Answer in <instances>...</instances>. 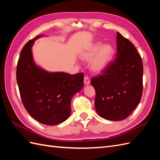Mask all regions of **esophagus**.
<instances>
[{
  "label": "esophagus",
  "mask_w": 160,
  "mask_h": 160,
  "mask_svg": "<svg viewBox=\"0 0 160 160\" xmlns=\"http://www.w3.org/2000/svg\"><path fill=\"white\" fill-rule=\"evenodd\" d=\"M84 83L85 85H88L91 83V80H90L89 77L87 76H85L84 78Z\"/></svg>",
  "instance_id": "obj_1"
}]
</instances>
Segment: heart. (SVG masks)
<instances>
[{
	"mask_svg": "<svg viewBox=\"0 0 160 160\" xmlns=\"http://www.w3.org/2000/svg\"><path fill=\"white\" fill-rule=\"evenodd\" d=\"M114 49L112 45L104 44L101 42H97L91 44L87 51H85L82 58L87 61H91V69L94 72L103 71L108 66L113 58Z\"/></svg>",
	"mask_w": 160,
	"mask_h": 160,
	"instance_id": "1",
	"label": "heart"
}]
</instances>
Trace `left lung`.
<instances>
[{
  "instance_id": "1",
  "label": "left lung",
  "mask_w": 160,
  "mask_h": 160,
  "mask_svg": "<svg viewBox=\"0 0 160 160\" xmlns=\"http://www.w3.org/2000/svg\"><path fill=\"white\" fill-rule=\"evenodd\" d=\"M116 55L91 82L96 92L97 113L105 119L120 121L129 116L141 101L143 65L137 48L119 32Z\"/></svg>"
}]
</instances>
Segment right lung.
<instances>
[{"label":"right lung","instance_id":"1","mask_svg":"<svg viewBox=\"0 0 160 160\" xmlns=\"http://www.w3.org/2000/svg\"><path fill=\"white\" fill-rule=\"evenodd\" d=\"M41 36H36L24 45L16 78L23 105L30 115L42 124L56 125L70 115L72 98L82 88L84 73H50L36 66L31 47Z\"/></svg>","mask_w":160,"mask_h":160}]
</instances>
